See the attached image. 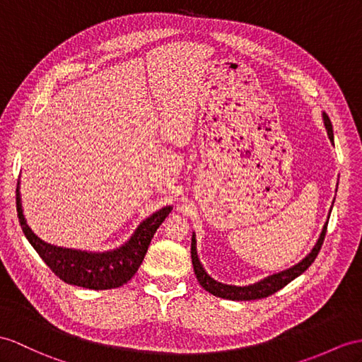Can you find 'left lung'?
I'll list each match as a JSON object with an SVG mask.
<instances>
[{
  "label": "left lung",
  "instance_id": "left-lung-1",
  "mask_svg": "<svg viewBox=\"0 0 362 362\" xmlns=\"http://www.w3.org/2000/svg\"><path fill=\"white\" fill-rule=\"evenodd\" d=\"M322 121H324V126L325 130H327V135L330 143L334 144L333 141V127H332V122L329 115L322 112ZM333 207V204H332ZM332 211V209H330ZM330 211H329V216H327V221H325L322 230L320 233L318 241L313 245V249L307 253V257H304L301 261L295 266H292L290 269H286L283 272H278V273H273V275H269L266 278H262L261 281H257V283L249 284V286H235V284H224V283H219L215 278H211L209 273L206 272L204 266H202V262L199 261L198 257V249H197V235L195 232L192 233V264H193V270H195V275L198 283L201 284V287L207 290L209 293L215 295L218 298H224V299H232V301H252V299H262V298H267L270 295H273L278 290H281L283 287H286L288 283H292L295 278H298L299 275H303V273L312 266V262L315 261V258L318 257V253L321 250V245L324 243V238H325V232H327V224H329V218H330Z\"/></svg>",
  "mask_w": 362,
  "mask_h": 362
}]
</instances>
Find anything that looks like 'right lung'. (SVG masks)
<instances>
[{
	"mask_svg": "<svg viewBox=\"0 0 362 362\" xmlns=\"http://www.w3.org/2000/svg\"><path fill=\"white\" fill-rule=\"evenodd\" d=\"M172 209V206H165L143 219L129 240L115 249L104 252L70 249L46 243L32 230L23 211L20 180L16 186V211L32 247L64 283L92 290L117 288L129 283L143 262L156 228L163 224Z\"/></svg>",
	"mask_w": 362,
	"mask_h": 362,
	"instance_id": "right-lung-1",
	"label": "right lung"
}]
</instances>
